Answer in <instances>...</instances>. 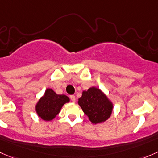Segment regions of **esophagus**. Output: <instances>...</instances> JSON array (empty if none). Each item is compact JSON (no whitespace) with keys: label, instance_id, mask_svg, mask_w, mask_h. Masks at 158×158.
<instances>
[{"label":"esophagus","instance_id":"esophagus-1","mask_svg":"<svg viewBox=\"0 0 158 158\" xmlns=\"http://www.w3.org/2000/svg\"><path fill=\"white\" fill-rule=\"evenodd\" d=\"M70 99L73 102H75L76 101V97L74 95H70Z\"/></svg>","mask_w":158,"mask_h":158}]
</instances>
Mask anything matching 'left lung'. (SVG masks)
<instances>
[{
    "label": "left lung",
    "mask_w": 158,
    "mask_h": 158,
    "mask_svg": "<svg viewBox=\"0 0 158 158\" xmlns=\"http://www.w3.org/2000/svg\"><path fill=\"white\" fill-rule=\"evenodd\" d=\"M78 104L89 117V120L94 124L107 120L113 109L112 104L105 94L95 87L84 91Z\"/></svg>",
    "instance_id": "obj_1"
}]
</instances>
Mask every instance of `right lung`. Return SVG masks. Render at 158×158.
Wrapping results in <instances>:
<instances>
[{
    "mask_svg": "<svg viewBox=\"0 0 158 158\" xmlns=\"http://www.w3.org/2000/svg\"><path fill=\"white\" fill-rule=\"evenodd\" d=\"M69 101L67 96L57 94L52 89H48L36 104V112L44 120H51L59 114L62 106Z\"/></svg>",
    "mask_w": 158,
    "mask_h": 158,
    "instance_id": "right-lung-1",
    "label": "right lung"
}]
</instances>
